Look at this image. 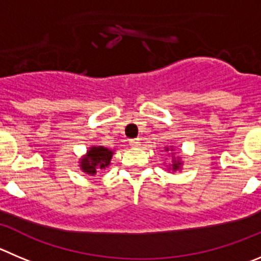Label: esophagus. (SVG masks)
Instances as JSON below:
<instances>
[{"mask_svg": "<svg viewBox=\"0 0 261 261\" xmlns=\"http://www.w3.org/2000/svg\"><path fill=\"white\" fill-rule=\"evenodd\" d=\"M128 143H130V145H131V147H138V145H139V143H140V139H139V138H135V139H130V140H128Z\"/></svg>", "mask_w": 261, "mask_h": 261, "instance_id": "obj_1", "label": "esophagus"}]
</instances>
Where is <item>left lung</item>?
I'll return each instance as SVG.
<instances>
[{
    "label": "left lung",
    "instance_id": "obj_1",
    "mask_svg": "<svg viewBox=\"0 0 261 261\" xmlns=\"http://www.w3.org/2000/svg\"><path fill=\"white\" fill-rule=\"evenodd\" d=\"M167 150H169V149H167ZM180 165H181V164H180L179 161H177V162H176V161H175L174 165H172V170H177L180 167Z\"/></svg>",
    "mask_w": 261,
    "mask_h": 261
}]
</instances>
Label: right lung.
Returning a JSON list of instances; mask_svg holds the SVG:
<instances>
[{
	"instance_id": "right-lung-1",
	"label": "right lung",
	"mask_w": 261,
	"mask_h": 261,
	"mask_svg": "<svg viewBox=\"0 0 261 261\" xmlns=\"http://www.w3.org/2000/svg\"><path fill=\"white\" fill-rule=\"evenodd\" d=\"M113 152L104 147H92L87 152L86 158L81 161V167L84 172L90 175L96 174L97 170H103L111 162Z\"/></svg>"
}]
</instances>
